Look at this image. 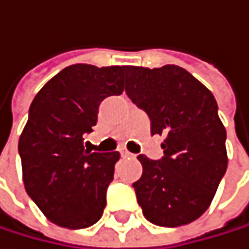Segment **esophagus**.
<instances>
[{
  "label": "esophagus",
  "mask_w": 249,
  "mask_h": 249,
  "mask_svg": "<svg viewBox=\"0 0 249 249\" xmlns=\"http://www.w3.org/2000/svg\"><path fill=\"white\" fill-rule=\"evenodd\" d=\"M120 154H122V157H132V156H133V154H132V153H129L127 150H122V151H120Z\"/></svg>",
  "instance_id": "esophagus-1"
}]
</instances>
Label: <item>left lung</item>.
Here are the masks:
<instances>
[{
    "label": "left lung",
    "mask_w": 249,
    "mask_h": 249,
    "mask_svg": "<svg viewBox=\"0 0 249 249\" xmlns=\"http://www.w3.org/2000/svg\"><path fill=\"white\" fill-rule=\"evenodd\" d=\"M126 93L144 109L151 135H165L163 157L138 156L142 177L132 185L144 217L178 227L208 209L227 169L226 129L205 86L177 65L126 68Z\"/></svg>",
    "instance_id": "left-lung-1"
}]
</instances>
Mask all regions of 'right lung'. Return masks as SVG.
<instances>
[{"label": "right lung", "mask_w": 249, "mask_h": 249, "mask_svg": "<svg viewBox=\"0 0 249 249\" xmlns=\"http://www.w3.org/2000/svg\"><path fill=\"white\" fill-rule=\"evenodd\" d=\"M124 71L126 67H67L29 107L19 140L23 184L43 214L60 227H90L104 213L120 154L90 153L83 142L98 122L101 102L123 92Z\"/></svg>", "instance_id": "obj_1"}]
</instances>
